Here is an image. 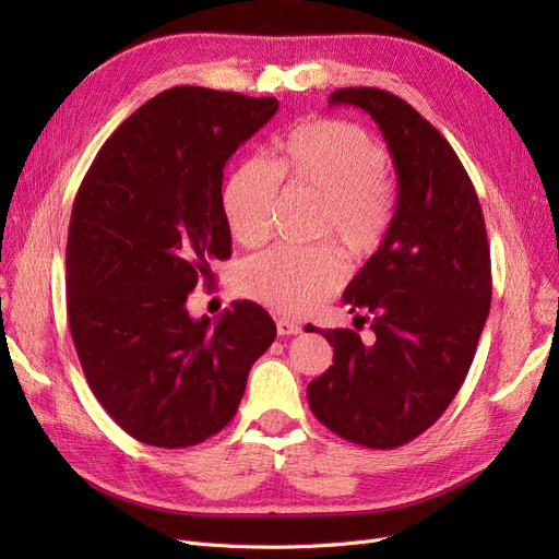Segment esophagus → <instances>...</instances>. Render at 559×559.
I'll use <instances>...</instances> for the list:
<instances>
[{"mask_svg":"<svg viewBox=\"0 0 559 559\" xmlns=\"http://www.w3.org/2000/svg\"><path fill=\"white\" fill-rule=\"evenodd\" d=\"M277 333L280 335H296V333H300V324H298V321H294V319L280 317L277 319Z\"/></svg>","mask_w":559,"mask_h":559,"instance_id":"esophagus-1","label":"esophagus"}]
</instances>
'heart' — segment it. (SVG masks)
Returning <instances> with one entry per match:
<instances>
[{
    "label": "heart",
    "mask_w": 559,
    "mask_h": 559,
    "mask_svg": "<svg viewBox=\"0 0 559 559\" xmlns=\"http://www.w3.org/2000/svg\"><path fill=\"white\" fill-rule=\"evenodd\" d=\"M384 148L341 118H312L286 132L277 163L247 158L224 191L233 238L245 247L267 240L282 179L321 200L317 238H335L354 261H368L394 222L396 189L386 175ZM347 275L343 253L331 245L275 247L242 263L238 289L280 314H308L341 289Z\"/></svg>",
    "instance_id": "b5f03b06"
}]
</instances>
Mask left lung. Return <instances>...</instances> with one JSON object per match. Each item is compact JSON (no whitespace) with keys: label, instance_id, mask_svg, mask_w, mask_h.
<instances>
[{"label":"left lung","instance_id":"1","mask_svg":"<svg viewBox=\"0 0 559 559\" xmlns=\"http://www.w3.org/2000/svg\"><path fill=\"white\" fill-rule=\"evenodd\" d=\"M329 105L359 107L380 126L399 200L382 247L343 294L349 312L370 314L368 341L352 329L306 326L333 347L308 403L345 441L392 450L445 413L476 357L492 302L485 218L454 148L405 99L341 88Z\"/></svg>","mask_w":559,"mask_h":559}]
</instances>
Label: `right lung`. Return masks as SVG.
I'll return each mask as SVG.
<instances>
[{
  "label": "right lung",
  "instance_id": "obj_1",
  "mask_svg": "<svg viewBox=\"0 0 559 559\" xmlns=\"http://www.w3.org/2000/svg\"><path fill=\"white\" fill-rule=\"evenodd\" d=\"M280 109L275 97L177 86L97 151L67 230V317L83 376L140 443L189 448L238 413L275 321L235 300L212 324L186 308L230 257L224 167Z\"/></svg>",
  "mask_w": 559,
  "mask_h": 559
}]
</instances>
